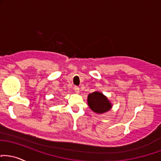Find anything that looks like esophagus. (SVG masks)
I'll use <instances>...</instances> for the list:
<instances>
[{"mask_svg":"<svg viewBox=\"0 0 161 161\" xmlns=\"http://www.w3.org/2000/svg\"><path fill=\"white\" fill-rule=\"evenodd\" d=\"M74 88L75 92L77 93V94H79V87L76 86H75L74 88Z\"/></svg>","mask_w":161,"mask_h":161,"instance_id":"34e87169","label":"esophagus"}]
</instances>
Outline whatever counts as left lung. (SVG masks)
Listing matches in <instances>:
<instances>
[{
    "label": "left lung",
    "mask_w": 161,
    "mask_h": 161,
    "mask_svg": "<svg viewBox=\"0 0 161 161\" xmlns=\"http://www.w3.org/2000/svg\"><path fill=\"white\" fill-rule=\"evenodd\" d=\"M88 103L91 109L96 113H103L109 111L112 107L107 98L102 93L97 92L88 94Z\"/></svg>",
    "instance_id": "obj_1"
}]
</instances>
